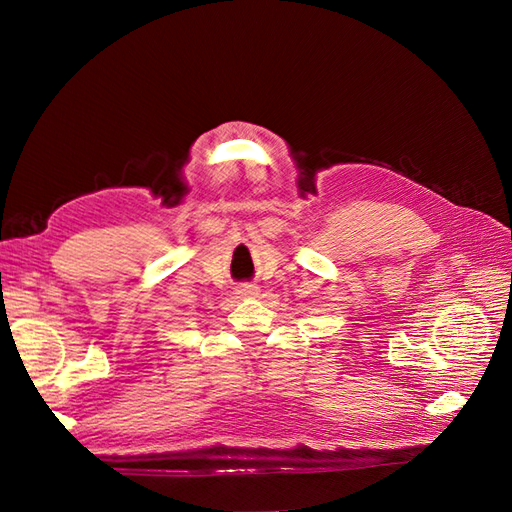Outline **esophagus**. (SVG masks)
Masks as SVG:
<instances>
[{
	"mask_svg": "<svg viewBox=\"0 0 512 512\" xmlns=\"http://www.w3.org/2000/svg\"><path fill=\"white\" fill-rule=\"evenodd\" d=\"M260 290L256 284H241L237 286V294H241V297H256Z\"/></svg>",
	"mask_w": 512,
	"mask_h": 512,
	"instance_id": "esophagus-1",
	"label": "esophagus"
}]
</instances>
